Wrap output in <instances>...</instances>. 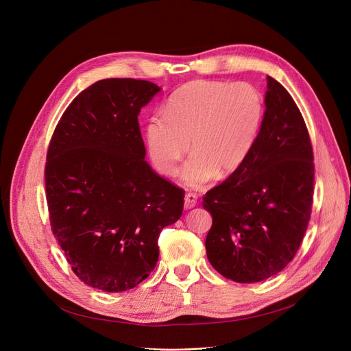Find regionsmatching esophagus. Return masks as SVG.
<instances>
[{"instance_id": "esophagus-1", "label": "esophagus", "mask_w": 351, "mask_h": 351, "mask_svg": "<svg viewBox=\"0 0 351 351\" xmlns=\"http://www.w3.org/2000/svg\"><path fill=\"white\" fill-rule=\"evenodd\" d=\"M197 204V196L195 193H186L185 195V209H192Z\"/></svg>"}]
</instances>
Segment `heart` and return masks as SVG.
I'll return each mask as SVG.
<instances>
[{"instance_id":"obj_1","label":"heart","mask_w":351,"mask_h":351,"mask_svg":"<svg viewBox=\"0 0 351 351\" xmlns=\"http://www.w3.org/2000/svg\"><path fill=\"white\" fill-rule=\"evenodd\" d=\"M263 112L259 90L249 84L189 82L168 99L163 115L147 121V154L160 173L171 176L189 149L192 156L180 176L189 186H202L216 175L230 176L245 163Z\"/></svg>"}]
</instances>
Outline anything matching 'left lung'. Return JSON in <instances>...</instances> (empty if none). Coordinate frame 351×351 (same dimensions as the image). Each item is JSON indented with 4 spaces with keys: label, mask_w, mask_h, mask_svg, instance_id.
Wrapping results in <instances>:
<instances>
[{
    "label": "left lung",
    "mask_w": 351,
    "mask_h": 351,
    "mask_svg": "<svg viewBox=\"0 0 351 351\" xmlns=\"http://www.w3.org/2000/svg\"><path fill=\"white\" fill-rule=\"evenodd\" d=\"M265 105L245 163L202 204L212 215L208 259L237 283L262 282L282 271L299 250L311 213L315 165L304 119L271 77Z\"/></svg>",
    "instance_id": "left-lung-1"
}]
</instances>
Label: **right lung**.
Returning a JSON list of instances; mask_svg holds the SVG:
<instances>
[{"instance_id": "add662e5", "label": "right lung", "mask_w": 351, "mask_h": 351, "mask_svg": "<svg viewBox=\"0 0 351 351\" xmlns=\"http://www.w3.org/2000/svg\"><path fill=\"white\" fill-rule=\"evenodd\" d=\"M160 88L109 78L73 99L52 135L45 191L53 236L88 286L118 293L155 269L159 233L183 212L185 192L145 160L138 115Z\"/></svg>"}]
</instances>
